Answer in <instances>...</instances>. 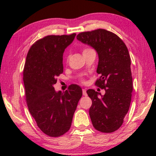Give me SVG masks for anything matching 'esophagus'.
<instances>
[{
    "label": "esophagus",
    "mask_w": 156,
    "mask_h": 156,
    "mask_svg": "<svg viewBox=\"0 0 156 156\" xmlns=\"http://www.w3.org/2000/svg\"><path fill=\"white\" fill-rule=\"evenodd\" d=\"M82 92H83V94L84 96H86L87 95V89H83V90H82Z\"/></svg>",
    "instance_id": "1"
}]
</instances>
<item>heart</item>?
<instances>
[{"label":"heart","instance_id":"heart-1","mask_svg":"<svg viewBox=\"0 0 156 156\" xmlns=\"http://www.w3.org/2000/svg\"><path fill=\"white\" fill-rule=\"evenodd\" d=\"M86 50H89V49H86ZM84 51H85V50H84Z\"/></svg>","mask_w":156,"mask_h":156}]
</instances>
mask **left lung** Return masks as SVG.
Listing matches in <instances>:
<instances>
[{
  "label": "left lung",
  "mask_w": 156,
  "mask_h": 156,
  "mask_svg": "<svg viewBox=\"0 0 156 156\" xmlns=\"http://www.w3.org/2000/svg\"><path fill=\"white\" fill-rule=\"evenodd\" d=\"M77 39L98 52L97 73L100 78L95 85L105 92L99 97L101 94L94 89L87 91L92 101L89 108L92 125L102 133H112L122 125L131 101L133 81L129 52L117 34L101 28L81 32Z\"/></svg>",
  "instance_id": "8db88e82"
}]
</instances>
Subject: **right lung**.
I'll return each mask as SVG.
<instances>
[{
  "mask_svg": "<svg viewBox=\"0 0 156 156\" xmlns=\"http://www.w3.org/2000/svg\"><path fill=\"white\" fill-rule=\"evenodd\" d=\"M76 34L49 35L31 45L23 70L25 95L28 110L46 135L58 137L69 130L73 114L82 97L79 86L56 92L53 85L63 73V53Z\"/></svg>",
  "mask_w": 156,
  "mask_h": 156,
  "instance_id": "1",
  "label": "right lung"
}]
</instances>
